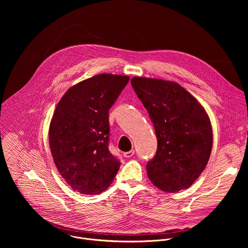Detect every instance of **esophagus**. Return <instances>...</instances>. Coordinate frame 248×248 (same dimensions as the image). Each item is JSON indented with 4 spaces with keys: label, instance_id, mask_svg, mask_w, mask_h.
<instances>
[{
    "label": "esophagus",
    "instance_id": "1",
    "mask_svg": "<svg viewBox=\"0 0 248 248\" xmlns=\"http://www.w3.org/2000/svg\"><path fill=\"white\" fill-rule=\"evenodd\" d=\"M134 155H135V150H131V151H129V152L124 153V156H125V157H132Z\"/></svg>",
    "mask_w": 248,
    "mask_h": 248
}]
</instances>
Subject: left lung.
Instances as JSON below:
<instances>
[{"label": "left lung", "mask_w": 248, "mask_h": 248, "mask_svg": "<svg viewBox=\"0 0 248 248\" xmlns=\"http://www.w3.org/2000/svg\"><path fill=\"white\" fill-rule=\"evenodd\" d=\"M131 84L149 113L157 140L155 155L146 165L148 177L164 192L189 188L203 172L211 155L208 114L175 82L137 76Z\"/></svg>", "instance_id": "1"}]
</instances>
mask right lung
<instances>
[{
	"label": "right lung",
	"instance_id": "right-lung-1",
	"mask_svg": "<svg viewBox=\"0 0 248 248\" xmlns=\"http://www.w3.org/2000/svg\"><path fill=\"white\" fill-rule=\"evenodd\" d=\"M129 80L110 73L93 76L72 86L57 104L49 147L58 172L76 192L100 194L119 170L108 150V109Z\"/></svg>",
	"mask_w": 248,
	"mask_h": 248
}]
</instances>
